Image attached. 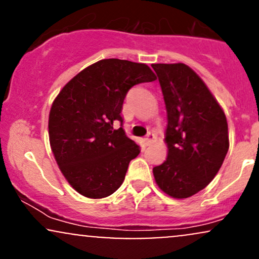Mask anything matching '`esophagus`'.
I'll use <instances>...</instances> for the list:
<instances>
[{
  "mask_svg": "<svg viewBox=\"0 0 259 259\" xmlns=\"http://www.w3.org/2000/svg\"><path fill=\"white\" fill-rule=\"evenodd\" d=\"M154 140H156V135H154V134H152V133H148L146 135V138L144 139V142H145V145H146V146H150V145L152 144Z\"/></svg>",
  "mask_w": 259,
  "mask_h": 259,
  "instance_id": "1",
  "label": "esophagus"
}]
</instances>
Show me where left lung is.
Instances as JSON below:
<instances>
[{
    "label": "left lung",
    "instance_id": "8db88e82",
    "mask_svg": "<svg viewBox=\"0 0 259 259\" xmlns=\"http://www.w3.org/2000/svg\"><path fill=\"white\" fill-rule=\"evenodd\" d=\"M167 109L168 157L153 168L157 185L174 198L203 190L229 150L227 117L200 76L184 63L152 64Z\"/></svg>",
    "mask_w": 259,
    "mask_h": 259
}]
</instances>
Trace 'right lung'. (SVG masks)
I'll list each match as a JSON object with an SVG mask.
<instances>
[{"label": "right lung", "instance_id": "right-lung-1", "mask_svg": "<svg viewBox=\"0 0 259 259\" xmlns=\"http://www.w3.org/2000/svg\"><path fill=\"white\" fill-rule=\"evenodd\" d=\"M157 76L150 67L124 59L89 65L53 101L49 135L56 162L74 190L103 198L119 189L140 146L125 135L120 115L127 91ZM121 123L119 130L114 124Z\"/></svg>", "mask_w": 259, "mask_h": 259}]
</instances>
